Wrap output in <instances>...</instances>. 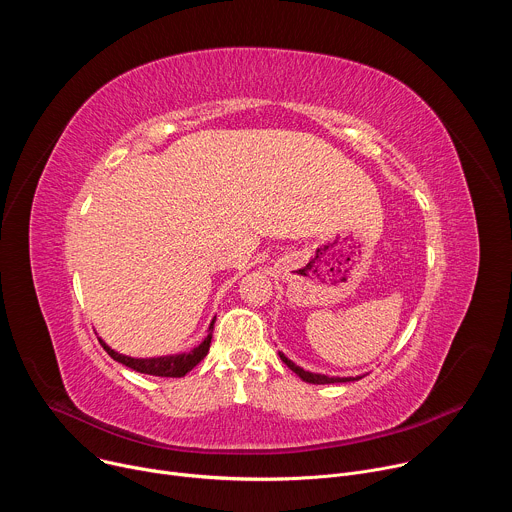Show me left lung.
Returning <instances> with one entry per match:
<instances>
[{"mask_svg":"<svg viewBox=\"0 0 512 512\" xmlns=\"http://www.w3.org/2000/svg\"><path fill=\"white\" fill-rule=\"evenodd\" d=\"M279 358L287 364V367L294 371L302 381L306 383H312V385H330V383H350V381H358L362 377L367 375H356V377H328V375H320V373H310V371H304L302 367H298L296 362H291L283 352H279Z\"/></svg>","mask_w":512,"mask_h":512,"instance_id":"1","label":"left lung"}]
</instances>
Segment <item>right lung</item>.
<instances>
[{
	"mask_svg": "<svg viewBox=\"0 0 512 512\" xmlns=\"http://www.w3.org/2000/svg\"><path fill=\"white\" fill-rule=\"evenodd\" d=\"M214 320L216 316L212 318L210 326H208V334L206 338L194 346L192 350L188 352H180V354H164V356H150V358H135V356H127V354H121L117 350H113L101 336H99V342L103 344V348L107 350V354L125 364L127 369L135 371V373H143V375H154V377H184L186 373H190L196 364L208 354V348H210V340H212V328H214Z\"/></svg>",
	"mask_w": 512,
	"mask_h": 512,
	"instance_id": "right-lung-1",
	"label": "right lung"
}]
</instances>
